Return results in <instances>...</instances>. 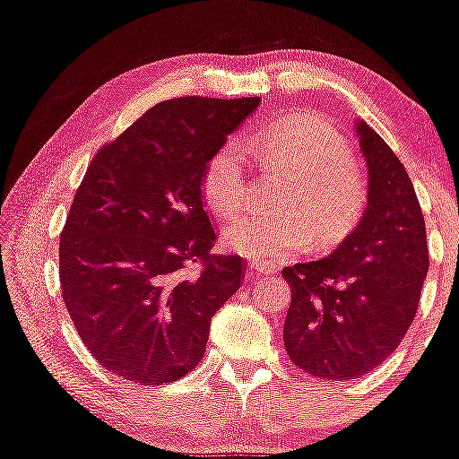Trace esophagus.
Listing matches in <instances>:
<instances>
[{"label": "esophagus", "instance_id": "34e87169", "mask_svg": "<svg viewBox=\"0 0 459 459\" xmlns=\"http://www.w3.org/2000/svg\"><path fill=\"white\" fill-rule=\"evenodd\" d=\"M252 272H256V273H273L275 269H273V267H269V264H261V263H256V264H252Z\"/></svg>", "mask_w": 459, "mask_h": 459}]
</instances>
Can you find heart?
<instances>
[{"label":"heart","mask_w":459,"mask_h":459,"mask_svg":"<svg viewBox=\"0 0 459 459\" xmlns=\"http://www.w3.org/2000/svg\"><path fill=\"white\" fill-rule=\"evenodd\" d=\"M250 147L269 173L290 181L278 196L282 212L246 215L226 229L230 250L273 263L303 250L310 239L316 247L338 246L357 229L369 203V184L338 128L320 117L290 115L258 128ZM201 190L218 215L246 209L250 173L235 141H224L207 158Z\"/></svg>","instance_id":"obj_1"}]
</instances>
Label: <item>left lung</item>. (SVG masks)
I'll use <instances>...</instances> for the list:
<instances>
[{
    "label": "left lung",
    "mask_w": 459,
    "mask_h": 459,
    "mask_svg": "<svg viewBox=\"0 0 459 459\" xmlns=\"http://www.w3.org/2000/svg\"><path fill=\"white\" fill-rule=\"evenodd\" d=\"M369 203L333 254L284 267L292 297L284 346L303 372L327 380L361 378L404 340L428 273L421 205L404 164L359 121Z\"/></svg>",
    "instance_id": "1"
}]
</instances>
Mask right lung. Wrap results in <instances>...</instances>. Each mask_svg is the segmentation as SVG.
Wrapping results in <instances>:
<instances>
[{
    "label": "right lung",
    "mask_w": 459,
    "mask_h": 459,
    "mask_svg": "<svg viewBox=\"0 0 459 459\" xmlns=\"http://www.w3.org/2000/svg\"><path fill=\"white\" fill-rule=\"evenodd\" d=\"M258 102H158L87 167L59 237V282L82 344L115 377L184 378L205 355L213 314L244 282V258L212 252L201 175Z\"/></svg>",
    "instance_id": "obj_1"
}]
</instances>
